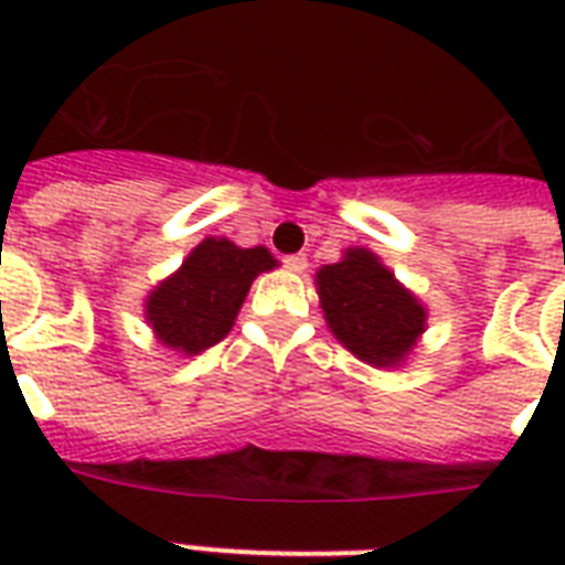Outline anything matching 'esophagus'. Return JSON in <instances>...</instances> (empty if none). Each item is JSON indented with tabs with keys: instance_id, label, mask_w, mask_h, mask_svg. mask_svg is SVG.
Here are the masks:
<instances>
[{
	"instance_id": "obj_1",
	"label": "esophagus",
	"mask_w": 565,
	"mask_h": 565,
	"mask_svg": "<svg viewBox=\"0 0 565 565\" xmlns=\"http://www.w3.org/2000/svg\"><path fill=\"white\" fill-rule=\"evenodd\" d=\"M284 266H287L290 273H305V269H308V257H305V255H287V257H284Z\"/></svg>"
}]
</instances>
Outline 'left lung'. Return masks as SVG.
Returning <instances> with one entry per match:
<instances>
[{
	"label": "left lung",
	"mask_w": 565,
	"mask_h": 565,
	"mask_svg": "<svg viewBox=\"0 0 565 565\" xmlns=\"http://www.w3.org/2000/svg\"><path fill=\"white\" fill-rule=\"evenodd\" d=\"M319 299L337 340L361 361L395 366L425 331V310L366 248L317 273Z\"/></svg>",
	"instance_id": "obj_1"
}]
</instances>
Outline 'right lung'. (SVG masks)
I'll list each match as a JSON object with an SVG mask.
<instances>
[{
	"label": "right lung",
	"mask_w": 565,
	"mask_h": 565,
	"mask_svg": "<svg viewBox=\"0 0 565 565\" xmlns=\"http://www.w3.org/2000/svg\"><path fill=\"white\" fill-rule=\"evenodd\" d=\"M275 260L264 246L239 248L207 237L181 269L146 301V317L161 343L195 354L228 334L248 287Z\"/></svg>",
	"instance_id": "1"
}]
</instances>
